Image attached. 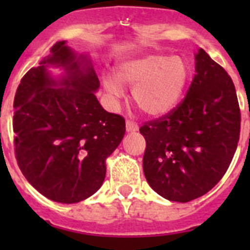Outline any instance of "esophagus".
Masks as SVG:
<instances>
[{
    "label": "esophagus",
    "instance_id": "34e87169",
    "mask_svg": "<svg viewBox=\"0 0 250 250\" xmlns=\"http://www.w3.org/2000/svg\"><path fill=\"white\" fill-rule=\"evenodd\" d=\"M125 129H127V132H130V133L137 132V130L139 129V125H138V123L128 120L127 122H125Z\"/></svg>",
    "mask_w": 250,
    "mask_h": 250
}]
</instances>
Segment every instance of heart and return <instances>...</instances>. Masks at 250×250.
<instances>
[{
    "label": "heart",
    "instance_id": "heart-1",
    "mask_svg": "<svg viewBox=\"0 0 250 250\" xmlns=\"http://www.w3.org/2000/svg\"><path fill=\"white\" fill-rule=\"evenodd\" d=\"M117 78L105 75L104 87L110 95L123 94L121 83L133 87V100L148 116H163L180 103L190 81V66L180 57L146 54L121 62Z\"/></svg>",
    "mask_w": 250,
    "mask_h": 250
}]
</instances>
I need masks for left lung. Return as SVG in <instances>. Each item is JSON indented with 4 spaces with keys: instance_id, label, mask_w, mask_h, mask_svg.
I'll return each instance as SVG.
<instances>
[{
    "instance_id": "8db88e82",
    "label": "left lung",
    "mask_w": 250,
    "mask_h": 250,
    "mask_svg": "<svg viewBox=\"0 0 250 250\" xmlns=\"http://www.w3.org/2000/svg\"><path fill=\"white\" fill-rule=\"evenodd\" d=\"M139 130L146 140L144 174L158 195L181 203L206 195L226 173L239 140L241 110L232 80L200 49L185 98Z\"/></svg>"
}]
</instances>
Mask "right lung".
<instances>
[{
    "mask_svg": "<svg viewBox=\"0 0 250 250\" xmlns=\"http://www.w3.org/2000/svg\"><path fill=\"white\" fill-rule=\"evenodd\" d=\"M48 66H64L67 76L55 83ZM98 88L89 60L77 57L64 41L18 85L13 104L18 166L40 193L55 202L77 203L97 192L106 174L105 160L125 135V118L103 109L94 94Z\"/></svg>",
    "mask_w": 250,
    "mask_h": 250,
    "instance_id": "right-lung-1",
    "label": "right lung"
}]
</instances>
